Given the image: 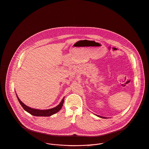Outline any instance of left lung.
I'll return each mask as SVG.
<instances>
[{"label":"left lung","mask_w":149,"mask_h":149,"mask_svg":"<svg viewBox=\"0 0 149 149\" xmlns=\"http://www.w3.org/2000/svg\"><path fill=\"white\" fill-rule=\"evenodd\" d=\"M98 116V117H100V118H105L104 117H102V116Z\"/></svg>","instance_id":"1"}]
</instances>
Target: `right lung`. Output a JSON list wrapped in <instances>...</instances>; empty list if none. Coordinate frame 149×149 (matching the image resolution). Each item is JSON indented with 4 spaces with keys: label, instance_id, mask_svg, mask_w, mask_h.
Segmentation results:
<instances>
[{
    "label": "right lung",
    "instance_id": "add662e5",
    "mask_svg": "<svg viewBox=\"0 0 149 149\" xmlns=\"http://www.w3.org/2000/svg\"><path fill=\"white\" fill-rule=\"evenodd\" d=\"M16 95H17V94H16ZM17 97L18 100L21 106H22V107L24 109V110H25L26 112L31 114V115H33L34 116H37V117L38 116V117H48V116H52L54 114L57 113L58 111H59L61 110V109L63 105L64 101V97L63 99V100H61V102H60V103L57 106H56L53 109H47V110H38V109H32V108H31V107L26 106L25 104H24L20 100V99L18 98L17 95Z\"/></svg>",
    "mask_w": 149,
    "mask_h": 149
}]
</instances>
